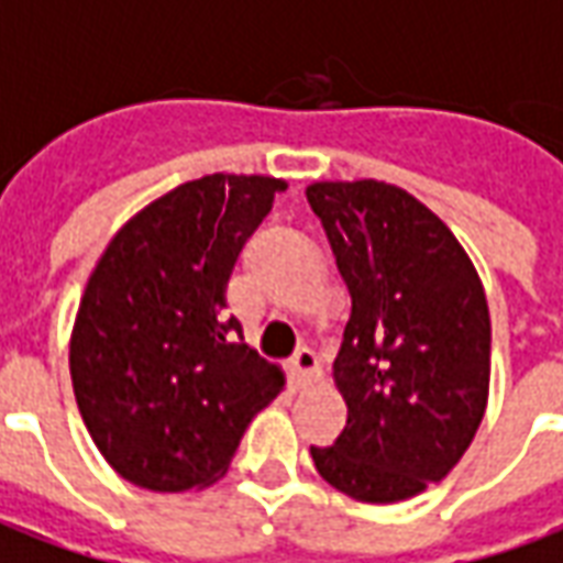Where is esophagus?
<instances>
[{
    "label": "esophagus",
    "mask_w": 563,
    "mask_h": 563,
    "mask_svg": "<svg viewBox=\"0 0 563 563\" xmlns=\"http://www.w3.org/2000/svg\"><path fill=\"white\" fill-rule=\"evenodd\" d=\"M289 375H292L295 387H308L310 380H317L320 377V360H317V353L310 347H301L292 356V365H289Z\"/></svg>",
    "instance_id": "esophagus-1"
}]
</instances>
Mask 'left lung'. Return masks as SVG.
Listing matches in <instances>:
<instances>
[{"label": "left lung", "mask_w": 563, "mask_h": 563, "mask_svg": "<svg viewBox=\"0 0 563 563\" xmlns=\"http://www.w3.org/2000/svg\"><path fill=\"white\" fill-rule=\"evenodd\" d=\"M308 200L353 301L332 365L347 427L310 457L353 500L418 497L457 466L485 418V286L451 228L405 188L310 183Z\"/></svg>", "instance_id": "8db88e82"}]
</instances>
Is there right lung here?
Masks as SVG:
<instances>
[{
	"label": "right lung",
	"mask_w": 563,
	"mask_h": 563,
	"mask_svg": "<svg viewBox=\"0 0 563 563\" xmlns=\"http://www.w3.org/2000/svg\"><path fill=\"white\" fill-rule=\"evenodd\" d=\"M280 191L274 176L183 183L118 228L90 271L69 375L93 445L131 485L219 482L246 423L283 390L280 365L238 341L225 313L234 262Z\"/></svg>",
	"instance_id": "1"
}]
</instances>
